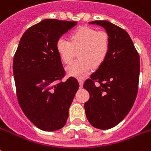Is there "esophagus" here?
Returning a JSON list of instances; mask_svg holds the SVG:
<instances>
[{
  "instance_id": "34e87169",
  "label": "esophagus",
  "mask_w": 151,
  "mask_h": 151,
  "mask_svg": "<svg viewBox=\"0 0 151 151\" xmlns=\"http://www.w3.org/2000/svg\"><path fill=\"white\" fill-rule=\"evenodd\" d=\"M79 83H80V86H81V88H82V86H83V84H84V80L82 79V78H80Z\"/></svg>"
}]
</instances>
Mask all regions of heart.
Returning a JSON list of instances; mask_svg holds the SVG:
<instances>
[{"mask_svg": "<svg viewBox=\"0 0 151 151\" xmlns=\"http://www.w3.org/2000/svg\"><path fill=\"white\" fill-rule=\"evenodd\" d=\"M111 48L109 35L105 31H97L90 27H82L70 34L69 41L60 38L56 42V50L61 60L69 64L78 52V60L67 68V73L83 77L94 68L100 67L107 59Z\"/></svg>", "mask_w": 151, "mask_h": 151, "instance_id": "b5f03b06", "label": "heart"}]
</instances>
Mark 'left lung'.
<instances>
[{
  "mask_svg": "<svg viewBox=\"0 0 151 151\" xmlns=\"http://www.w3.org/2000/svg\"><path fill=\"white\" fill-rule=\"evenodd\" d=\"M89 23L106 30L111 48L105 62L84 82V88L90 95L84 109L91 126L109 129L119 124L134 104L138 92L139 56L123 29L108 21Z\"/></svg>",
  "mask_w": 151,
  "mask_h": 151,
  "instance_id": "1",
  "label": "left lung"
}]
</instances>
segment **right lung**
I'll use <instances>...</instances> for the list:
<instances>
[{"instance_id": "1", "label": "right lung", "mask_w": 151, "mask_h": 151, "mask_svg": "<svg viewBox=\"0 0 151 151\" xmlns=\"http://www.w3.org/2000/svg\"><path fill=\"white\" fill-rule=\"evenodd\" d=\"M76 22L45 19L24 32L13 60L17 98L21 109L44 131L63 128L79 88L78 80L65 75L56 42Z\"/></svg>"}]
</instances>
